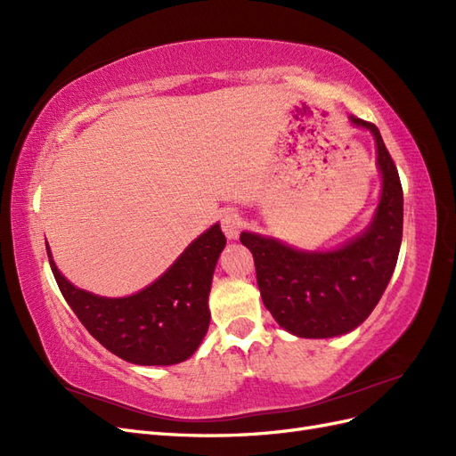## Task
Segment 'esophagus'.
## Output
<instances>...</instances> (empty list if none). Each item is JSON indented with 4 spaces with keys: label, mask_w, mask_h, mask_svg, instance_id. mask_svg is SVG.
<instances>
[{
    "label": "esophagus",
    "mask_w": 456,
    "mask_h": 456,
    "mask_svg": "<svg viewBox=\"0 0 456 456\" xmlns=\"http://www.w3.org/2000/svg\"><path fill=\"white\" fill-rule=\"evenodd\" d=\"M220 226H223V232L228 240H236L240 236L243 220L238 211L228 209L223 213V218H220Z\"/></svg>",
    "instance_id": "esophagus-1"
}]
</instances>
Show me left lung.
<instances>
[{
  "mask_svg": "<svg viewBox=\"0 0 456 456\" xmlns=\"http://www.w3.org/2000/svg\"><path fill=\"white\" fill-rule=\"evenodd\" d=\"M377 142L382 194L375 218L360 236L335 251H298L278 240L243 232L253 253L265 306L285 330L302 338L350 333L375 310L388 285L403 236V190L395 163L375 123L350 116Z\"/></svg>",
  "mask_w": 456,
  "mask_h": 456,
  "instance_id": "obj_1",
  "label": "left lung"
}]
</instances>
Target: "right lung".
I'll use <instances>...</instances> for the list:
<instances>
[{
  "label": "right lung",
  "mask_w": 456,
  "mask_h": 456,
  "mask_svg": "<svg viewBox=\"0 0 456 456\" xmlns=\"http://www.w3.org/2000/svg\"><path fill=\"white\" fill-rule=\"evenodd\" d=\"M226 245L218 224L203 232L161 278L142 291L106 298L74 287L49 265L62 297L106 350L134 365H175L198 350L209 327V298L216 260Z\"/></svg>",
  "instance_id": "1"
}]
</instances>
